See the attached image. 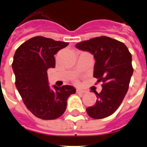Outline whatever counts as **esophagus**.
I'll return each mask as SVG.
<instances>
[{
  "mask_svg": "<svg viewBox=\"0 0 147 147\" xmlns=\"http://www.w3.org/2000/svg\"><path fill=\"white\" fill-rule=\"evenodd\" d=\"M76 92L79 93V94H84V93L86 92V90H81V89H77Z\"/></svg>",
  "mask_w": 147,
  "mask_h": 147,
  "instance_id": "1",
  "label": "esophagus"
}]
</instances>
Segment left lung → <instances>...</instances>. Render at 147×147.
I'll return each instance as SVG.
<instances>
[{"mask_svg": "<svg viewBox=\"0 0 147 147\" xmlns=\"http://www.w3.org/2000/svg\"><path fill=\"white\" fill-rule=\"evenodd\" d=\"M76 48L92 53L95 59L94 77L102 82L96 103L86 109L94 119L113 113L123 102L133 74L131 54L123 42L106 36L94 38L76 44Z\"/></svg>", "mask_w": 147, "mask_h": 147, "instance_id": "1", "label": "left lung"}]
</instances>
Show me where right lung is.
Here are the masks:
<instances>
[{
    "instance_id": "add662e5",
    "label": "right lung",
    "mask_w": 147,
    "mask_h": 147,
    "mask_svg": "<svg viewBox=\"0 0 147 147\" xmlns=\"http://www.w3.org/2000/svg\"><path fill=\"white\" fill-rule=\"evenodd\" d=\"M67 42L42 36L31 38L15 53L12 69L16 86L28 110L42 120H54L63 115L67 100L76 93L72 86H49L47 70L55 67L54 55Z\"/></svg>"
}]
</instances>
